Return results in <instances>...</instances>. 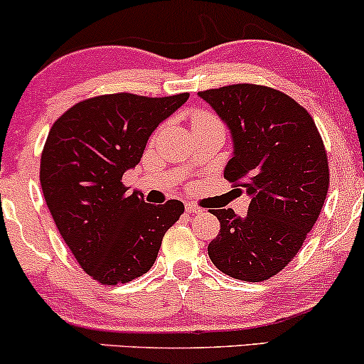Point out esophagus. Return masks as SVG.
I'll list each match as a JSON object with an SVG mask.
<instances>
[{
	"label": "esophagus",
	"mask_w": 364,
	"mask_h": 364,
	"mask_svg": "<svg viewBox=\"0 0 364 364\" xmlns=\"http://www.w3.org/2000/svg\"><path fill=\"white\" fill-rule=\"evenodd\" d=\"M185 210H186V213H190V215H195V213H200L201 212V208L198 207V205H195V203H186L185 205Z\"/></svg>",
	"instance_id": "34e87169"
}]
</instances>
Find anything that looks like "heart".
<instances>
[{
    "mask_svg": "<svg viewBox=\"0 0 364 364\" xmlns=\"http://www.w3.org/2000/svg\"><path fill=\"white\" fill-rule=\"evenodd\" d=\"M208 120H213V118L207 115V113H195L191 124H198V122H208Z\"/></svg>",
    "mask_w": 364,
    "mask_h": 364,
    "instance_id": "heart-1",
    "label": "heart"
}]
</instances>
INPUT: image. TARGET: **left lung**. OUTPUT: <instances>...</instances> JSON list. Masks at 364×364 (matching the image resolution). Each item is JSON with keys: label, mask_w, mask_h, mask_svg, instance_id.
<instances>
[{"label": "left lung", "mask_w": 364, "mask_h": 364, "mask_svg": "<svg viewBox=\"0 0 364 364\" xmlns=\"http://www.w3.org/2000/svg\"><path fill=\"white\" fill-rule=\"evenodd\" d=\"M198 96L230 130L224 178L251 198L246 217L213 210L220 232L208 256L232 278L264 282L296 256L317 222L329 190L326 147L310 113L273 87L244 82Z\"/></svg>", "instance_id": "left-lung-1"}]
</instances>
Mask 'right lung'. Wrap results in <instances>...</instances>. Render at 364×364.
Instances as JSON below:
<instances>
[{
  "label": "right lung",
  "instance_id": "obj_1",
  "mask_svg": "<svg viewBox=\"0 0 364 364\" xmlns=\"http://www.w3.org/2000/svg\"><path fill=\"white\" fill-rule=\"evenodd\" d=\"M188 98L102 95L76 103L52 125L41 157L43 198L73 256L102 284L147 273L166 230L185 212L179 200L152 205L137 191L129 195L122 176Z\"/></svg>",
  "mask_w": 364,
  "mask_h": 364
}]
</instances>
